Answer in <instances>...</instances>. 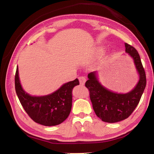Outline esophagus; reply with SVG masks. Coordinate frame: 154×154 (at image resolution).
<instances>
[{"label": "esophagus", "mask_w": 154, "mask_h": 154, "mask_svg": "<svg viewBox=\"0 0 154 154\" xmlns=\"http://www.w3.org/2000/svg\"><path fill=\"white\" fill-rule=\"evenodd\" d=\"M79 83H80L81 85H83L85 83V81H86V79H85L84 77L82 76V77H79Z\"/></svg>", "instance_id": "esophagus-1"}]
</instances>
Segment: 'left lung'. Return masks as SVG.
Returning a JSON list of instances; mask_svg holds the SVG:
<instances>
[{
	"instance_id": "left-lung-1",
	"label": "left lung",
	"mask_w": 154,
	"mask_h": 154,
	"mask_svg": "<svg viewBox=\"0 0 154 154\" xmlns=\"http://www.w3.org/2000/svg\"><path fill=\"white\" fill-rule=\"evenodd\" d=\"M126 52L132 58L139 74V81L133 90L126 94L111 92L98 81L96 72L88 74L85 87L90 91V98L95 113L102 121L116 123L126 119L139 104L146 86V75L137 49L125 43Z\"/></svg>"
}]
</instances>
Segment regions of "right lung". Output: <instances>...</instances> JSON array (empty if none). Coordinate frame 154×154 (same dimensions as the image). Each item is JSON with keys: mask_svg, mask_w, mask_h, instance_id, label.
Masks as SVG:
<instances>
[{"mask_svg": "<svg viewBox=\"0 0 154 154\" xmlns=\"http://www.w3.org/2000/svg\"><path fill=\"white\" fill-rule=\"evenodd\" d=\"M79 84L76 79L64 83L51 94L32 96L22 89L17 67L15 75V92L21 105L34 122L46 126H56L68 118L72 107V90Z\"/></svg>", "mask_w": 154, "mask_h": 154, "instance_id": "right-lung-1", "label": "right lung"}]
</instances>
